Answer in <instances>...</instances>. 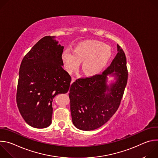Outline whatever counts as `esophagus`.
I'll use <instances>...</instances> for the list:
<instances>
[{
	"mask_svg": "<svg viewBox=\"0 0 158 158\" xmlns=\"http://www.w3.org/2000/svg\"><path fill=\"white\" fill-rule=\"evenodd\" d=\"M76 78H74V77H72V81H71V83H73L75 81H76Z\"/></svg>",
	"mask_w": 158,
	"mask_h": 158,
	"instance_id": "1",
	"label": "esophagus"
}]
</instances>
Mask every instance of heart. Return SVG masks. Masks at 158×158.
Wrapping results in <instances>:
<instances>
[{
    "label": "heart",
    "mask_w": 158,
    "mask_h": 158,
    "mask_svg": "<svg viewBox=\"0 0 158 158\" xmlns=\"http://www.w3.org/2000/svg\"><path fill=\"white\" fill-rule=\"evenodd\" d=\"M112 56L110 48L103 42L89 40L79 43L74 52L65 50L61 56L66 71L72 74L76 71L82 62V69L87 76L99 74L106 67Z\"/></svg>",
    "instance_id": "1"
}]
</instances>
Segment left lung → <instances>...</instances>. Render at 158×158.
<instances>
[{
    "label": "left lung",
    "mask_w": 158,
    "mask_h": 158,
    "mask_svg": "<svg viewBox=\"0 0 158 158\" xmlns=\"http://www.w3.org/2000/svg\"><path fill=\"white\" fill-rule=\"evenodd\" d=\"M118 53L101 74L81 78L69 89L70 107L74 125L82 131L98 129L118 110L127 81L126 57L118 45ZM108 75L115 81L107 84Z\"/></svg>",
    "instance_id": "1"
}]
</instances>
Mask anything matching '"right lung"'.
Listing matches in <instances>:
<instances>
[{"mask_svg": "<svg viewBox=\"0 0 158 158\" xmlns=\"http://www.w3.org/2000/svg\"><path fill=\"white\" fill-rule=\"evenodd\" d=\"M63 49L54 36H46L22 60L17 104L22 118L33 127L46 128L51 125L53 99L69 89L71 77L62 68Z\"/></svg>", "mask_w": 158, "mask_h": 158, "instance_id": "add662e5", "label": "right lung"}]
</instances>
